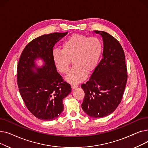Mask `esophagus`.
Returning <instances> with one entry per match:
<instances>
[{
	"mask_svg": "<svg viewBox=\"0 0 148 148\" xmlns=\"http://www.w3.org/2000/svg\"><path fill=\"white\" fill-rule=\"evenodd\" d=\"M77 87H78V85L75 84H71V88H72V89H75V88H77Z\"/></svg>",
	"mask_w": 148,
	"mask_h": 148,
	"instance_id": "34e87169",
	"label": "esophagus"
}]
</instances>
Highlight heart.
<instances>
[{
  "label": "heart",
  "mask_w": 148,
  "mask_h": 148,
  "mask_svg": "<svg viewBox=\"0 0 148 148\" xmlns=\"http://www.w3.org/2000/svg\"><path fill=\"white\" fill-rule=\"evenodd\" d=\"M103 51L99 38L82 34H74L62 44V49H56L52 58L57 69L62 74L68 73L71 60L74 67L66 77L73 83H78L96 68Z\"/></svg>",
  "instance_id": "heart-1"
}]
</instances>
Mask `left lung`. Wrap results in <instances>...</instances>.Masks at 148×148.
I'll use <instances>...</instances> for the list:
<instances>
[{"instance_id": "8db88e82", "label": "left lung", "mask_w": 148, "mask_h": 148, "mask_svg": "<svg viewBox=\"0 0 148 148\" xmlns=\"http://www.w3.org/2000/svg\"><path fill=\"white\" fill-rule=\"evenodd\" d=\"M103 40V58L90 79L81 87L84 92L83 111L94 118L105 117L118 107L127 81V68L123 50L109 34L95 30Z\"/></svg>"}]
</instances>
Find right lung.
Listing matches in <instances>:
<instances>
[{
	"label": "right lung",
	"mask_w": 148,
	"mask_h": 148,
	"mask_svg": "<svg viewBox=\"0 0 148 148\" xmlns=\"http://www.w3.org/2000/svg\"><path fill=\"white\" fill-rule=\"evenodd\" d=\"M67 33L55 32L34 39L25 47L18 61L17 84L21 97L30 112L41 120L57 118L64 110V98L71 91L52 58L54 45ZM37 58L45 62L41 69L34 64Z\"/></svg>",
	"instance_id": "1"
}]
</instances>
